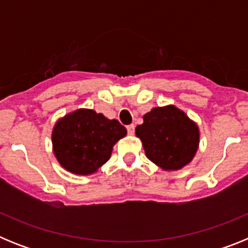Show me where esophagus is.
I'll return each mask as SVG.
<instances>
[{
	"instance_id": "obj_1",
	"label": "esophagus",
	"mask_w": 248,
	"mask_h": 248,
	"mask_svg": "<svg viewBox=\"0 0 248 248\" xmlns=\"http://www.w3.org/2000/svg\"><path fill=\"white\" fill-rule=\"evenodd\" d=\"M126 130H128V134L129 135H133L135 133V126L134 124H130V125L126 126Z\"/></svg>"
}]
</instances>
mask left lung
<instances>
[{"instance_id":"8db88e82","label":"left lung","mask_w":248,"mask_h":248,"mask_svg":"<svg viewBox=\"0 0 248 248\" xmlns=\"http://www.w3.org/2000/svg\"><path fill=\"white\" fill-rule=\"evenodd\" d=\"M135 128L150 161L165 171H176L191 163L200 143L198 124L175 105L153 108Z\"/></svg>"}]
</instances>
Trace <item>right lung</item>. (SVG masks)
Returning a JSON list of instances; mask_svg holds the SVG:
<instances>
[{
	"label": "right lung",
	"instance_id": "right-lung-1",
	"mask_svg": "<svg viewBox=\"0 0 248 248\" xmlns=\"http://www.w3.org/2000/svg\"><path fill=\"white\" fill-rule=\"evenodd\" d=\"M126 135L115 119L93 109H77L59 120L52 130L54 156L67 171L91 175L110 159L113 146Z\"/></svg>",
	"mask_w": 248,
	"mask_h": 248
}]
</instances>
